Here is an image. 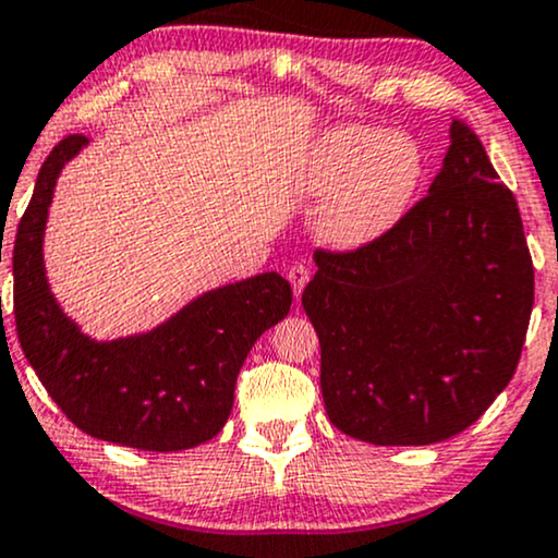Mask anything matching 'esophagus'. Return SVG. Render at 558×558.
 I'll return each mask as SVG.
<instances>
[{
	"mask_svg": "<svg viewBox=\"0 0 558 558\" xmlns=\"http://www.w3.org/2000/svg\"><path fill=\"white\" fill-rule=\"evenodd\" d=\"M288 280H291V286H293V293H299L304 291V286L310 283V267L304 265V262H296V265H291L288 267Z\"/></svg>",
	"mask_w": 558,
	"mask_h": 558,
	"instance_id": "1",
	"label": "esophagus"
}]
</instances>
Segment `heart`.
I'll return each instance as SVG.
<instances>
[{
	"label": "heart",
	"instance_id": "heart-1",
	"mask_svg": "<svg viewBox=\"0 0 558 558\" xmlns=\"http://www.w3.org/2000/svg\"><path fill=\"white\" fill-rule=\"evenodd\" d=\"M425 172L409 133L367 125L332 128L317 138L301 170V189L325 196L317 230L332 246H364L386 235L412 207Z\"/></svg>",
	"mask_w": 558,
	"mask_h": 558
}]
</instances>
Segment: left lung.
<instances>
[{
    "mask_svg": "<svg viewBox=\"0 0 558 558\" xmlns=\"http://www.w3.org/2000/svg\"><path fill=\"white\" fill-rule=\"evenodd\" d=\"M301 304L338 430L427 446L466 430L520 364L535 270L517 198L453 120L444 170L386 235L317 248Z\"/></svg>",
    "mask_w": 558,
    "mask_h": 558,
    "instance_id": "left-lung-1",
    "label": "left lung"
}]
</instances>
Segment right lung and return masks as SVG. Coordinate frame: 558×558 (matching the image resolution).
Instances as JSON below:
<instances>
[{
    "label": "right lung",
    "mask_w": 558,
    "mask_h": 558,
    "mask_svg": "<svg viewBox=\"0 0 558 558\" xmlns=\"http://www.w3.org/2000/svg\"><path fill=\"white\" fill-rule=\"evenodd\" d=\"M86 136L70 133L38 170L12 248L17 341L62 414L94 438L183 451L215 438L233 409L241 364L291 310V283L265 272L204 293L157 330L112 343L70 323L44 278L41 239L62 165Z\"/></svg>",
    "instance_id": "add662e5"
}]
</instances>
